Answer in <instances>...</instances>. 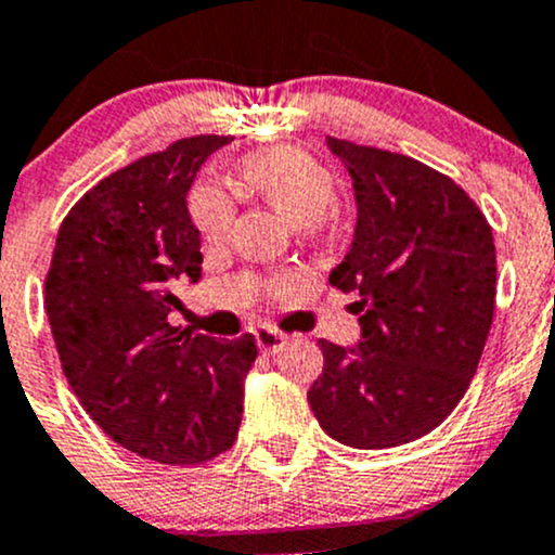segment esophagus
Instances as JSON below:
<instances>
[{
  "mask_svg": "<svg viewBox=\"0 0 555 555\" xmlns=\"http://www.w3.org/2000/svg\"><path fill=\"white\" fill-rule=\"evenodd\" d=\"M254 334H256V345H259V350L267 352V356H275V352H280L285 345H288V336L280 334L275 328H267V325L256 328Z\"/></svg>",
  "mask_w": 555,
  "mask_h": 555,
  "instance_id": "esophagus-1",
  "label": "esophagus"
}]
</instances>
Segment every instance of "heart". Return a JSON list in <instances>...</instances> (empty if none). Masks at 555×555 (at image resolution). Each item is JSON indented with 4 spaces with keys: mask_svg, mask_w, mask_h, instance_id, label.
<instances>
[{
    "mask_svg": "<svg viewBox=\"0 0 555 555\" xmlns=\"http://www.w3.org/2000/svg\"><path fill=\"white\" fill-rule=\"evenodd\" d=\"M240 184L294 219L305 235L323 230L325 216L336 199V181L331 170L296 146H275V150L248 154L240 163ZM186 208L194 230L203 240L221 243L230 235L235 210L221 186L197 181L186 197Z\"/></svg>",
    "mask_w": 555,
    "mask_h": 555,
    "instance_id": "b5f03b06",
    "label": "heart"
}]
</instances>
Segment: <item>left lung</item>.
Returning a JSON list of instances; mask_svg holds the SVG:
<instances>
[{
    "mask_svg": "<svg viewBox=\"0 0 555 555\" xmlns=\"http://www.w3.org/2000/svg\"><path fill=\"white\" fill-rule=\"evenodd\" d=\"M352 176L358 227L328 283L356 294V350L318 339L307 392L320 427L352 449H392L436 430L470 387L494 318L487 216L449 176L405 154L331 139Z\"/></svg>",
    "mask_w": 555,
    "mask_h": 555,
    "instance_id": "obj_1",
    "label": "left lung"
}]
</instances>
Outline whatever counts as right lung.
I'll return each mask as SVG.
<instances>
[{
	"label": "right lung",
	"mask_w": 555,
	"mask_h": 555,
	"mask_svg": "<svg viewBox=\"0 0 555 555\" xmlns=\"http://www.w3.org/2000/svg\"><path fill=\"white\" fill-rule=\"evenodd\" d=\"M230 135H192L101 179L61 221L44 310L74 396L144 460L203 465L232 449L256 339L170 325V278H199L186 192Z\"/></svg>",
	"instance_id": "obj_1"
}]
</instances>
